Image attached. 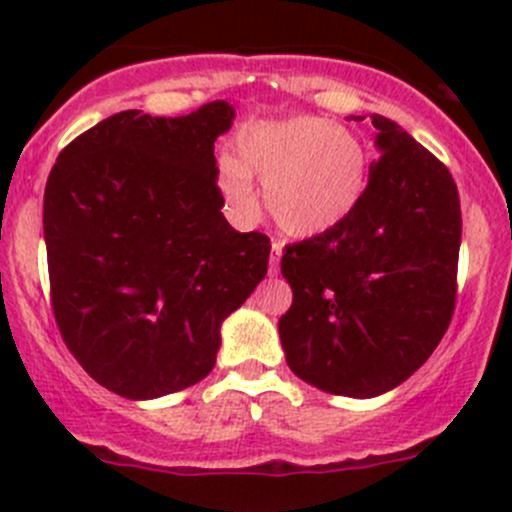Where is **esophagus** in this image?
Listing matches in <instances>:
<instances>
[{
  "label": "esophagus",
  "instance_id": "1",
  "mask_svg": "<svg viewBox=\"0 0 512 512\" xmlns=\"http://www.w3.org/2000/svg\"><path fill=\"white\" fill-rule=\"evenodd\" d=\"M280 257H282V247L275 242L270 255V275H277V272H280Z\"/></svg>",
  "mask_w": 512,
  "mask_h": 512
}]
</instances>
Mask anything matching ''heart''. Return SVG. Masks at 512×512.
Wrapping results in <instances>:
<instances>
[{
    "instance_id": "heart-1",
    "label": "heart",
    "mask_w": 512,
    "mask_h": 512,
    "mask_svg": "<svg viewBox=\"0 0 512 512\" xmlns=\"http://www.w3.org/2000/svg\"><path fill=\"white\" fill-rule=\"evenodd\" d=\"M282 232L317 237L352 218L369 183V156L352 131L324 118L252 123L237 136V160L223 158L218 183L242 223L260 215L255 180Z\"/></svg>"
}]
</instances>
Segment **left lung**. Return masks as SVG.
Listing matches in <instances>:
<instances>
[{
  "instance_id": "8db88e82",
  "label": "left lung",
  "mask_w": 512,
  "mask_h": 512,
  "mask_svg": "<svg viewBox=\"0 0 512 512\" xmlns=\"http://www.w3.org/2000/svg\"><path fill=\"white\" fill-rule=\"evenodd\" d=\"M352 218L282 255L287 364L327 394L371 399L431 356L456 309L461 200L431 151L384 116Z\"/></svg>"
}]
</instances>
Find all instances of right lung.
Here are the masks:
<instances>
[{
    "label": "right lung",
    "instance_id": "add662e5",
    "mask_svg": "<svg viewBox=\"0 0 512 512\" xmlns=\"http://www.w3.org/2000/svg\"><path fill=\"white\" fill-rule=\"evenodd\" d=\"M227 101L121 111L56 158L44 190L51 309L86 374L158 399L213 371L220 324L267 275L270 237L223 218L215 141Z\"/></svg>",
    "mask_w": 512,
    "mask_h": 512
}]
</instances>
